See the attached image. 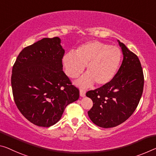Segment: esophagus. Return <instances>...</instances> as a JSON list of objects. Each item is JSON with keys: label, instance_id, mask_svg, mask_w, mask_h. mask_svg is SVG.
<instances>
[{"label": "esophagus", "instance_id": "obj_1", "mask_svg": "<svg viewBox=\"0 0 156 156\" xmlns=\"http://www.w3.org/2000/svg\"><path fill=\"white\" fill-rule=\"evenodd\" d=\"M85 94H86L85 90H83V89H80V96H81V97H85Z\"/></svg>", "mask_w": 156, "mask_h": 156}]
</instances>
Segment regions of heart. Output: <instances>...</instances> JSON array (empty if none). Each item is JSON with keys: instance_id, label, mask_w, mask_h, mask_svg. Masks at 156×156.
I'll list each match as a JSON object with an SVG mask.
<instances>
[{"instance_id": "1", "label": "heart", "mask_w": 156, "mask_h": 156, "mask_svg": "<svg viewBox=\"0 0 156 156\" xmlns=\"http://www.w3.org/2000/svg\"><path fill=\"white\" fill-rule=\"evenodd\" d=\"M122 53L116 46L90 41L82 44L76 52H69L63 57L62 62L69 77L77 78L86 65L87 73L76 81L81 87H87L96 82L97 85H106L115 77L119 66Z\"/></svg>"}]
</instances>
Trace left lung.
<instances>
[{
  "label": "left lung",
  "instance_id": "left-lung-1",
  "mask_svg": "<svg viewBox=\"0 0 156 156\" xmlns=\"http://www.w3.org/2000/svg\"><path fill=\"white\" fill-rule=\"evenodd\" d=\"M118 41L123 61L110 82L86 93L93 101L88 116L98 126L115 127L127 120L134 112L142 97L144 75L138 57Z\"/></svg>",
  "mask_w": 156,
  "mask_h": 156
}]
</instances>
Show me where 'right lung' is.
<instances>
[{
  "mask_svg": "<svg viewBox=\"0 0 156 156\" xmlns=\"http://www.w3.org/2000/svg\"><path fill=\"white\" fill-rule=\"evenodd\" d=\"M61 39L43 38L24 48L12 68L14 102L29 122L50 127L66 106L79 98V90L62 71Z\"/></svg>",
  "mask_w": 156,
  "mask_h": 156,
  "instance_id": "obj_1",
  "label": "right lung"
}]
</instances>
